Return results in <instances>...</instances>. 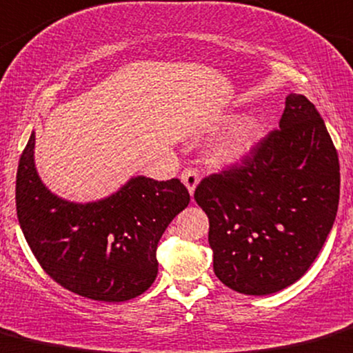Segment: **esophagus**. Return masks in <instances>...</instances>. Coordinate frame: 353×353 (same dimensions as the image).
I'll return each mask as SVG.
<instances>
[{"label":"esophagus","instance_id":"34e87169","mask_svg":"<svg viewBox=\"0 0 353 353\" xmlns=\"http://www.w3.org/2000/svg\"><path fill=\"white\" fill-rule=\"evenodd\" d=\"M181 181H183L184 186L188 188L189 194H191V196L194 194L196 186H198V183H199L198 172H196L194 169H186L183 174H181Z\"/></svg>","mask_w":353,"mask_h":353}]
</instances>
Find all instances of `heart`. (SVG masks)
I'll return each mask as SVG.
<instances>
[{
  "label": "heart",
  "instance_id": "1",
  "mask_svg": "<svg viewBox=\"0 0 353 353\" xmlns=\"http://www.w3.org/2000/svg\"><path fill=\"white\" fill-rule=\"evenodd\" d=\"M236 114H225L218 125L232 123ZM270 121L264 113H252L240 118L208 147V162L214 167H230L247 161L269 133Z\"/></svg>",
  "mask_w": 353,
  "mask_h": 353
}]
</instances>
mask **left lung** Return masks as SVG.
I'll list each match as a JSON object with an SVG mask.
<instances>
[{
  "mask_svg": "<svg viewBox=\"0 0 353 353\" xmlns=\"http://www.w3.org/2000/svg\"><path fill=\"white\" fill-rule=\"evenodd\" d=\"M194 199L210 220L213 269L225 285L267 296L301 279L340 199L339 155L313 103L288 94L279 130L242 167L203 179Z\"/></svg>",
  "mask_w": 353,
  "mask_h": 353,
  "instance_id": "obj_1",
  "label": "left lung"
}]
</instances>
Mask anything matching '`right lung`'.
Segmentation results:
<instances>
[{
  "mask_svg": "<svg viewBox=\"0 0 353 353\" xmlns=\"http://www.w3.org/2000/svg\"><path fill=\"white\" fill-rule=\"evenodd\" d=\"M188 205L179 179L145 176L98 201L61 198L37 172L35 132L18 164L17 214L33 255L55 283L94 301H128L150 288L159 240Z\"/></svg>",
  "mask_w": 353,
  "mask_h": 353,
  "instance_id": "right-lung-1",
  "label": "right lung"
}]
</instances>
